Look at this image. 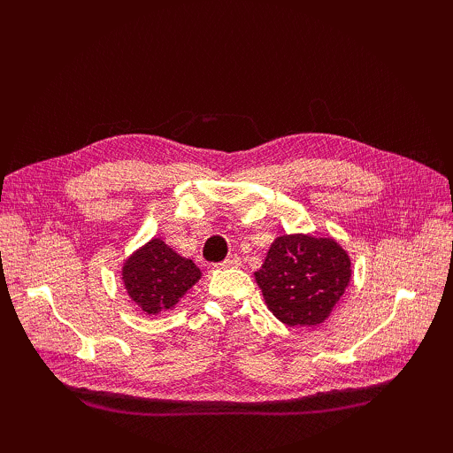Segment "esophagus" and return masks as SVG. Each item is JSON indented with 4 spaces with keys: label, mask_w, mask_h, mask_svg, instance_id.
Here are the masks:
<instances>
[{
    "label": "esophagus",
    "mask_w": 453,
    "mask_h": 453,
    "mask_svg": "<svg viewBox=\"0 0 453 453\" xmlns=\"http://www.w3.org/2000/svg\"><path fill=\"white\" fill-rule=\"evenodd\" d=\"M218 266H219V268H237V266H242V258L232 255V257H227L224 263H219Z\"/></svg>",
    "instance_id": "1"
}]
</instances>
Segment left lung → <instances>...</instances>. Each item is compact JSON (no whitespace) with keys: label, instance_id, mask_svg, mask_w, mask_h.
<instances>
[{"label":"left lung","instance_id":"obj_1","mask_svg":"<svg viewBox=\"0 0 453 453\" xmlns=\"http://www.w3.org/2000/svg\"><path fill=\"white\" fill-rule=\"evenodd\" d=\"M350 257L331 237H276L255 280L265 303L288 326L319 325L350 282Z\"/></svg>","mask_w":453,"mask_h":453}]
</instances>
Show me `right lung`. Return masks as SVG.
<instances>
[{
  "instance_id": "add662e5",
  "label": "right lung",
  "mask_w": 453,
  "mask_h": 453,
  "mask_svg": "<svg viewBox=\"0 0 453 453\" xmlns=\"http://www.w3.org/2000/svg\"><path fill=\"white\" fill-rule=\"evenodd\" d=\"M200 276V268L190 258L180 257L161 239L140 247L122 266V282L130 300L153 315L173 310Z\"/></svg>"
}]
</instances>
